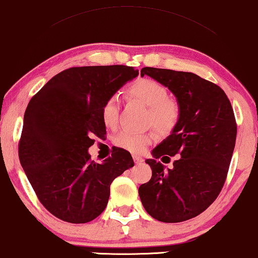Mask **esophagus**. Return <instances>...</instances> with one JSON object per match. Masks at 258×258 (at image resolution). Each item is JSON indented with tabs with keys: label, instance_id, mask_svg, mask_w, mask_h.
Masks as SVG:
<instances>
[{
	"label": "esophagus",
	"instance_id": "obj_1",
	"mask_svg": "<svg viewBox=\"0 0 258 258\" xmlns=\"http://www.w3.org/2000/svg\"><path fill=\"white\" fill-rule=\"evenodd\" d=\"M133 161H135L136 164H140V163L144 162V159L142 157H139V156H133Z\"/></svg>",
	"mask_w": 258,
	"mask_h": 258
}]
</instances>
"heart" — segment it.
Returning a JSON list of instances; mask_svg holds the SVG:
<instances>
[{"instance_id":"heart-1","label":"heart","mask_w":258,"mask_h":258,"mask_svg":"<svg viewBox=\"0 0 258 258\" xmlns=\"http://www.w3.org/2000/svg\"><path fill=\"white\" fill-rule=\"evenodd\" d=\"M127 95L148 107L146 121L158 132L168 135L177 126L181 118V108L177 101L169 97L167 88L150 78H142L127 89ZM120 101L113 95L106 101L102 108V121L109 128H115L119 119ZM153 133L122 131L114 138L120 149L132 153H142L151 144Z\"/></svg>"}]
</instances>
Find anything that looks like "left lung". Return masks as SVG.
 <instances>
[{"mask_svg":"<svg viewBox=\"0 0 258 258\" xmlns=\"http://www.w3.org/2000/svg\"><path fill=\"white\" fill-rule=\"evenodd\" d=\"M140 75L174 94L181 118L145 161L152 176L138 193L152 218L181 223L207 210L223 188L236 144L233 109L220 87L193 73L143 68ZM175 154L179 156L171 169L158 162L159 158L169 162L168 156Z\"/></svg>","mask_w":258,"mask_h":258,"instance_id":"left-lung-1","label":"left lung"}]
</instances>
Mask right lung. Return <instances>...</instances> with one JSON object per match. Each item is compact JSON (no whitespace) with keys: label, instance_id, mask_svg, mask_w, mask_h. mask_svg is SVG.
Instances as JSON below:
<instances>
[{"label":"right lung","instance_id":"add662e5","mask_svg":"<svg viewBox=\"0 0 258 258\" xmlns=\"http://www.w3.org/2000/svg\"><path fill=\"white\" fill-rule=\"evenodd\" d=\"M125 65L61 71L29 101L19 158L44 207L59 219L84 224L108 204L113 180L135 165L131 153L113 149L102 163L90 159L94 137L106 135V101L138 76Z\"/></svg>","mask_w":258,"mask_h":258}]
</instances>
